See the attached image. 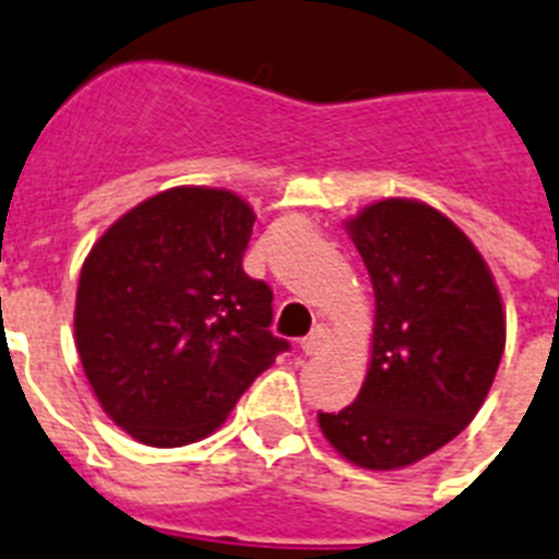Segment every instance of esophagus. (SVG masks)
<instances>
[{
	"mask_svg": "<svg viewBox=\"0 0 559 559\" xmlns=\"http://www.w3.org/2000/svg\"><path fill=\"white\" fill-rule=\"evenodd\" d=\"M321 347H324V333H321V330H316L310 338H304V342L298 344V350H301L304 356H319Z\"/></svg>",
	"mask_w": 559,
	"mask_h": 559,
	"instance_id": "1",
	"label": "esophagus"
}]
</instances>
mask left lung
I'll return each mask as SVG.
<instances>
[{"instance_id":"1","label":"left lung","mask_w":559,"mask_h":559,"mask_svg":"<svg viewBox=\"0 0 559 559\" xmlns=\"http://www.w3.org/2000/svg\"><path fill=\"white\" fill-rule=\"evenodd\" d=\"M344 229L373 284V353L356 402L319 413V428L358 468H407L483 407L506 350L500 289L468 235L428 203L376 201Z\"/></svg>"}]
</instances>
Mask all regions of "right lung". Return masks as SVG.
<instances>
[{
    "label": "right lung",
    "mask_w": 559,
    "mask_h": 559,
    "mask_svg": "<svg viewBox=\"0 0 559 559\" xmlns=\"http://www.w3.org/2000/svg\"><path fill=\"white\" fill-rule=\"evenodd\" d=\"M255 212L229 189L175 186L129 209L80 272L74 342L108 419L152 448L226 421L243 390L289 350L272 289L243 272Z\"/></svg>",
    "instance_id": "1"
}]
</instances>
